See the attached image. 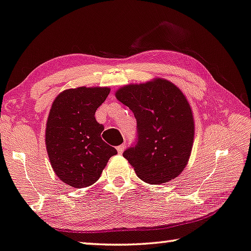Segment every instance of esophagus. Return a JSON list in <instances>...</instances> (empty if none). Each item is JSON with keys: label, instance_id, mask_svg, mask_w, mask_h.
<instances>
[{"label": "esophagus", "instance_id": "esophagus-1", "mask_svg": "<svg viewBox=\"0 0 251 251\" xmlns=\"http://www.w3.org/2000/svg\"><path fill=\"white\" fill-rule=\"evenodd\" d=\"M124 150H125V144H122V145H119V147H117V152L119 153V154H122V153L124 152Z\"/></svg>", "mask_w": 251, "mask_h": 251}]
</instances>
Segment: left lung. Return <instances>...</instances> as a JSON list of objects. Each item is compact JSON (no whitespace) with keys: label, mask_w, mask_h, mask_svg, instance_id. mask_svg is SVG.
<instances>
[{"label":"left lung","mask_w":251,"mask_h":251,"mask_svg":"<svg viewBox=\"0 0 251 251\" xmlns=\"http://www.w3.org/2000/svg\"><path fill=\"white\" fill-rule=\"evenodd\" d=\"M116 98L133 111L136 143L123 153L140 179L163 184L178 177L188 163L194 143V117L180 89L164 78L129 84Z\"/></svg>","instance_id":"left-lung-1"}]
</instances>
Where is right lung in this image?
<instances>
[{"instance_id":"obj_1","label":"right lung","mask_w":251,"mask_h":251,"mask_svg":"<svg viewBox=\"0 0 251 251\" xmlns=\"http://www.w3.org/2000/svg\"><path fill=\"white\" fill-rule=\"evenodd\" d=\"M109 92V88L69 89L51 104L45 135L48 158L56 176L69 186L95 184L117 153L101 138L103 125L95 117Z\"/></svg>"}]
</instances>
